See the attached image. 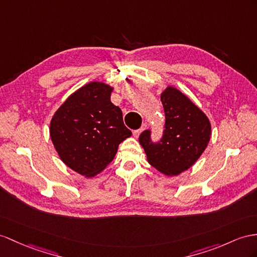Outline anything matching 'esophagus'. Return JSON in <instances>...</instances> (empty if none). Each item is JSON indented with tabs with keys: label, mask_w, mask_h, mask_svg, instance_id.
I'll use <instances>...</instances> for the list:
<instances>
[{
	"label": "esophagus",
	"mask_w": 257,
	"mask_h": 257,
	"mask_svg": "<svg viewBox=\"0 0 257 257\" xmlns=\"http://www.w3.org/2000/svg\"><path fill=\"white\" fill-rule=\"evenodd\" d=\"M142 133V129H138V130H134L133 131V136L136 138V139H138V138H139V136H140V134Z\"/></svg>",
	"instance_id": "34e87169"
}]
</instances>
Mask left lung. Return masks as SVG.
<instances>
[{
	"mask_svg": "<svg viewBox=\"0 0 257 257\" xmlns=\"http://www.w3.org/2000/svg\"><path fill=\"white\" fill-rule=\"evenodd\" d=\"M161 101L166 118L162 139L152 142L151 131L146 130L139 142L150 165L164 175L178 176L200 159L209 142L212 127L207 116L175 87L168 85Z\"/></svg>",
	"mask_w": 257,
	"mask_h": 257,
	"instance_id": "obj_1",
	"label": "left lung"
}]
</instances>
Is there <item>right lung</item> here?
<instances>
[{
	"label": "right lung",
	"instance_id": "add662e5",
	"mask_svg": "<svg viewBox=\"0 0 257 257\" xmlns=\"http://www.w3.org/2000/svg\"><path fill=\"white\" fill-rule=\"evenodd\" d=\"M111 91L113 87L104 82L87 83L67 97L50 123L60 159L87 178L105 169L118 146L131 136L121 109L110 102Z\"/></svg>",
	"mask_w": 257,
	"mask_h": 257
}]
</instances>
